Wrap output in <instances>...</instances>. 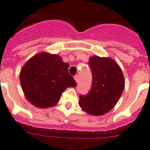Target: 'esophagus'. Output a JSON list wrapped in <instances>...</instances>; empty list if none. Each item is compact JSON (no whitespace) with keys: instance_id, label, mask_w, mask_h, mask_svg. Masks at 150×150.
Returning a JSON list of instances; mask_svg holds the SVG:
<instances>
[{"instance_id":"esophagus-1","label":"esophagus","mask_w":150,"mask_h":150,"mask_svg":"<svg viewBox=\"0 0 150 150\" xmlns=\"http://www.w3.org/2000/svg\"><path fill=\"white\" fill-rule=\"evenodd\" d=\"M74 78H75V81H76V83H78V81H79V75H76L75 77H74Z\"/></svg>"}]
</instances>
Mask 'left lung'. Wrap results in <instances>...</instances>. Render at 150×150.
<instances>
[{"mask_svg": "<svg viewBox=\"0 0 150 150\" xmlns=\"http://www.w3.org/2000/svg\"><path fill=\"white\" fill-rule=\"evenodd\" d=\"M88 64L93 74V83L89 93L80 96L82 110L93 116H101L116 105L123 92L125 79L122 69L110 57L93 56Z\"/></svg>", "mask_w": 150, "mask_h": 150, "instance_id": "obj_1", "label": "left lung"}]
</instances>
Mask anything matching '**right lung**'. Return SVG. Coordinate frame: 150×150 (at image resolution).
Returning a JSON list of instances; mask_svg holds the SVG:
<instances>
[{"label":"right lung","mask_w":150,"mask_h":150,"mask_svg":"<svg viewBox=\"0 0 150 150\" xmlns=\"http://www.w3.org/2000/svg\"><path fill=\"white\" fill-rule=\"evenodd\" d=\"M69 67L60 56L47 52H40L29 59L19 75L28 102L40 108L55 106L67 87H76L68 72Z\"/></svg>","instance_id":"obj_1"}]
</instances>
